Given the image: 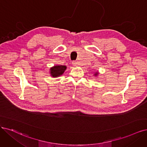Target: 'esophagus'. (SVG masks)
Segmentation results:
<instances>
[{"label": "esophagus", "mask_w": 147, "mask_h": 147, "mask_svg": "<svg viewBox=\"0 0 147 147\" xmlns=\"http://www.w3.org/2000/svg\"><path fill=\"white\" fill-rule=\"evenodd\" d=\"M72 64H73V65L74 67H77L78 63V62H73Z\"/></svg>", "instance_id": "1"}]
</instances>
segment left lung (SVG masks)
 <instances>
[{"label":"left lung","instance_id":"obj_1","mask_svg":"<svg viewBox=\"0 0 147 147\" xmlns=\"http://www.w3.org/2000/svg\"><path fill=\"white\" fill-rule=\"evenodd\" d=\"M98 74H99V72H98V71H96V72L94 73V76H97L98 75Z\"/></svg>","mask_w":147,"mask_h":147}]
</instances>
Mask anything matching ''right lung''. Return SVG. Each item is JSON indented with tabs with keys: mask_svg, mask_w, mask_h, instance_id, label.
<instances>
[{
	"mask_svg": "<svg viewBox=\"0 0 147 147\" xmlns=\"http://www.w3.org/2000/svg\"><path fill=\"white\" fill-rule=\"evenodd\" d=\"M66 69L67 67L65 65H54L50 69V76L53 78L61 76L63 74Z\"/></svg>",
	"mask_w": 147,
	"mask_h": 147,
	"instance_id": "1",
	"label": "right lung"
}]
</instances>
